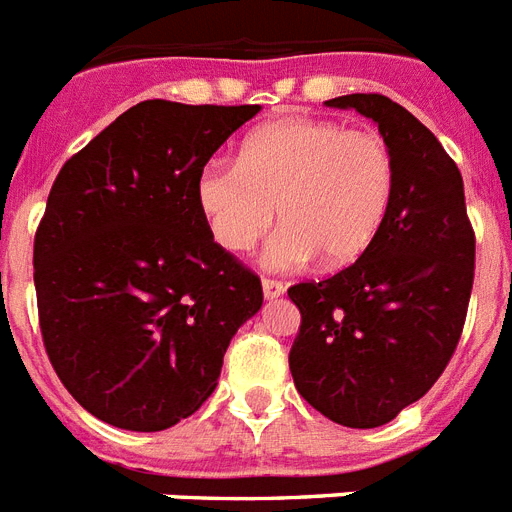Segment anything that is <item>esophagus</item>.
I'll use <instances>...</instances> for the list:
<instances>
[{
    "label": "esophagus",
    "mask_w": 512,
    "mask_h": 512,
    "mask_svg": "<svg viewBox=\"0 0 512 512\" xmlns=\"http://www.w3.org/2000/svg\"><path fill=\"white\" fill-rule=\"evenodd\" d=\"M261 288H264V296L267 298H280L285 293V285L280 280H264L261 282Z\"/></svg>",
    "instance_id": "34e87169"
}]
</instances>
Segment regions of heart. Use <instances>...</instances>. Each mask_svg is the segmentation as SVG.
<instances>
[{"mask_svg": "<svg viewBox=\"0 0 512 512\" xmlns=\"http://www.w3.org/2000/svg\"><path fill=\"white\" fill-rule=\"evenodd\" d=\"M394 187V155L380 134L327 118H280L245 137L237 163H206L195 203L227 251H251L280 214L285 227L269 243L267 267H301L314 256L346 267L380 235Z\"/></svg>", "mask_w": 512, "mask_h": 512, "instance_id": "1", "label": "heart"}]
</instances>
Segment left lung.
Here are the masks:
<instances>
[{"label":"left lung","instance_id":"1","mask_svg":"<svg viewBox=\"0 0 512 512\" xmlns=\"http://www.w3.org/2000/svg\"><path fill=\"white\" fill-rule=\"evenodd\" d=\"M327 105L378 124L396 187L362 259L288 290L301 312L288 362L314 410L338 425L378 428L428 394L455 354L476 235L457 163L410 110L383 94H343Z\"/></svg>","mask_w":512,"mask_h":512}]
</instances>
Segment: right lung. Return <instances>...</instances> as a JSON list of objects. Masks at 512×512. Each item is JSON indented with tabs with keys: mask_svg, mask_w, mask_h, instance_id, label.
Listing matches in <instances>:
<instances>
[{
	"mask_svg": "<svg viewBox=\"0 0 512 512\" xmlns=\"http://www.w3.org/2000/svg\"><path fill=\"white\" fill-rule=\"evenodd\" d=\"M259 110L145 100L57 174L34 240L39 325L57 378L102 423L190 418L264 304L195 203L198 171Z\"/></svg>",
	"mask_w": 512,
	"mask_h": 512,
	"instance_id": "1",
	"label": "right lung"
}]
</instances>
